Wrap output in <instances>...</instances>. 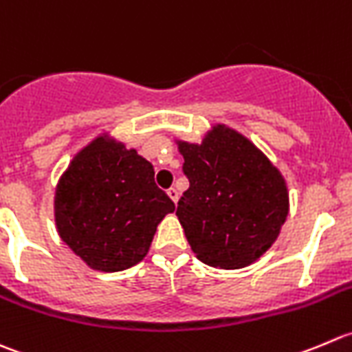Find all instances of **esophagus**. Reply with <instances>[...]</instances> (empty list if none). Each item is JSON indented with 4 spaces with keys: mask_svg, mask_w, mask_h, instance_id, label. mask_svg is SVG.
Masks as SVG:
<instances>
[{
    "mask_svg": "<svg viewBox=\"0 0 352 352\" xmlns=\"http://www.w3.org/2000/svg\"><path fill=\"white\" fill-rule=\"evenodd\" d=\"M168 195H169V197H171V200L175 201V204H177V200H179V191H177L176 188H169Z\"/></svg>",
    "mask_w": 352,
    "mask_h": 352,
    "instance_id": "esophagus-1",
    "label": "esophagus"
}]
</instances>
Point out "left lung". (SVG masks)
I'll return each mask as SVG.
<instances>
[{"instance_id": "obj_1", "label": "left lung", "mask_w": 352, "mask_h": 352, "mask_svg": "<svg viewBox=\"0 0 352 352\" xmlns=\"http://www.w3.org/2000/svg\"><path fill=\"white\" fill-rule=\"evenodd\" d=\"M190 188L176 215L200 262L243 269L279 236L289 195L279 169L238 131L215 124L201 144L177 142Z\"/></svg>"}]
</instances>
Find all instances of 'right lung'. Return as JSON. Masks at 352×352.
Returning a JSON list of instances; mask_svg holds the SVG:
<instances>
[{
    "mask_svg": "<svg viewBox=\"0 0 352 352\" xmlns=\"http://www.w3.org/2000/svg\"><path fill=\"white\" fill-rule=\"evenodd\" d=\"M175 201L155 184L147 159L97 137L59 177L54 221L59 238L90 269L120 272L144 260Z\"/></svg>",
    "mask_w": 352,
    "mask_h": 352,
    "instance_id": "add662e5",
    "label": "right lung"
}]
</instances>
